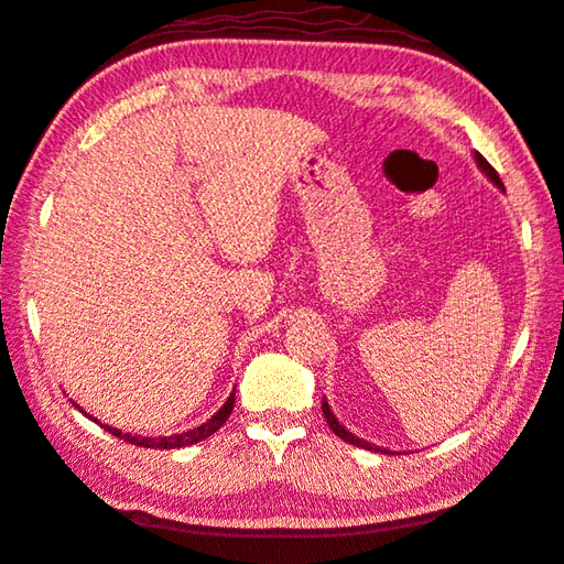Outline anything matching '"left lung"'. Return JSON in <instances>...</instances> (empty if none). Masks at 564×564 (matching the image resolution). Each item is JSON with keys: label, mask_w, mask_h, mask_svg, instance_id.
I'll return each mask as SVG.
<instances>
[{"label": "left lung", "mask_w": 564, "mask_h": 564, "mask_svg": "<svg viewBox=\"0 0 564 564\" xmlns=\"http://www.w3.org/2000/svg\"><path fill=\"white\" fill-rule=\"evenodd\" d=\"M475 161H478V166L485 171V176H487V178H490L495 185L502 187V181H499V173H497V171L490 166V161H487L482 154H475ZM321 408H323V415H325V422H328V427H330V430H333L337 436H340L343 442H349V444L361 446V448H369V452H381L379 446H371L369 442L359 440V436L349 434V432L343 427V424L335 420V415H333V412H330V408H328V403H325V400H323V405H321ZM383 454H386V452H383Z\"/></svg>", "instance_id": "8db88e82"}]
</instances>
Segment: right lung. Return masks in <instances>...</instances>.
<instances>
[{
  "label": "right lung",
  "instance_id": "1",
  "mask_svg": "<svg viewBox=\"0 0 564 564\" xmlns=\"http://www.w3.org/2000/svg\"><path fill=\"white\" fill-rule=\"evenodd\" d=\"M234 400H236V398H234V393H231L227 403H224V408L217 412V415L209 417L205 424H199V427L187 430V432H183V434H173V436H159V440H152V436L122 434V432L116 430V427H108V424H101V427H104L106 432H110L112 436H118V440L130 442V444H134V446H144V448H183V446H191V444L203 442V440H207V436L215 434V432L221 427V424L229 420L231 410H234ZM91 420H94V417H91ZM94 422H96V420H94Z\"/></svg>",
  "mask_w": 564,
  "mask_h": 564
}]
</instances>
